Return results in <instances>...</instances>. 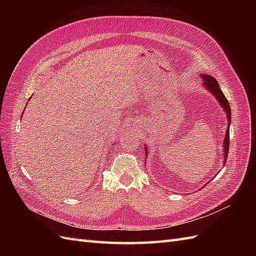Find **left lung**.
Listing matches in <instances>:
<instances>
[{
  "instance_id": "8db88e82",
  "label": "left lung",
  "mask_w": 256,
  "mask_h": 256,
  "mask_svg": "<svg viewBox=\"0 0 256 256\" xmlns=\"http://www.w3.org/2000/svg\"><path fill=\"white\" fill-rule=\"evenodd\" d=\"M202 78L204 79V85L205 88L214 94L216 98V100L220 102V104L223 106L224 111L226 113L228 116V127L226 130V138H224V164H226V159H228V147H230V118H232V114H230V108L228 104V99L224 96V94L222 92V90L219 88V84L216 82V80L214 78H212V76H208V74H203ZM147 152V150H145Z\"/></svg>"
}]
</instances>
